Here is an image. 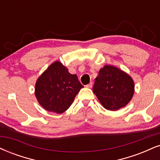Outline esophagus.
I'll list each match as a JSON object with an SVG mask.
<instances>
[{
  "mask_svg": "<svg viewBox=\"0 0 160 160\" xmlns=\"http://www.w3.org/2000/svg\"><path fill=\"white\" fill-rule=\"evenodd\" d=\"M86 88H92V82H90V83H88V85L86 86Z\"/></svg>",
  "mask_w": 160,
  "mask_h": 160,
  "instance_id": "1",
  "label": "esophagus"
}]
</instances>
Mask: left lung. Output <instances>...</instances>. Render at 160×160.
<instances>
[{
	"instance_id": "1",
	"label": "left lung",
	"mask_w": 160,
	"mask_h": 160,
	"mask_svg": "<svg viewBox=\"0 0 160 160\" xmlns=\"http://www.w3.org/2000/svg\"><path fill=\"white\" fill-rule=\"evenodd\" d=\"M135 84L131 77L114 65H106L95 78L93 92L107 110L116 111L131 101Z\"/></svg>"
}]
</instances>
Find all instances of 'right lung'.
<instances>
[{"label": "right lung", "instance_id": "right-lung-1", "mask_svg": "<svg viewBox=\"0 0 160 160\" xmlns=\"http://www.w3.org/2000/svg\"><path fill=\"white\" fill-rule=\"evenodd\" d=\"M83 86L61 62L55 61L38 77L35 96L45 110L62 114L68 109Z\"/></svg>", "mask_w": 160, "mask_h": 160}]
</instances>
